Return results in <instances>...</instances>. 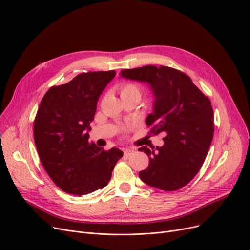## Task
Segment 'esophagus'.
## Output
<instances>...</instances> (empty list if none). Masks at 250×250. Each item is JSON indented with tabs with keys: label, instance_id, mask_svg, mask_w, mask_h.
<instances>
[{
	"label": "esophagus",
	"instance_id": "esophagus-1",
	"mask_svg": "<svg viewBox=\"0 0 250 250\" xmlns=\"http://www.w3.org/2000/svg\"><path fill=\"white\" fill-rule=\"evenodd\" d=\"M134 150H132V149H125L124 150V154H125V156L126 157V158H127V157H129L130 155H132V154H134Z\"/></svg>",
	"mask_w": 250,
	"mask_h": 250
}]
</instances>
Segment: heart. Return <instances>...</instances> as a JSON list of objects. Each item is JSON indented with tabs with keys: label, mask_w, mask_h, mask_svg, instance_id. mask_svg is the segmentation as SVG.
<instances>
[{
	"label": "heart",
	"mask_w": 250,
	"mask_h": 250,
	"mask_svg": "<svg viewBox=\"0 0 250 250\" xmlns=\"http://www.w3.org/2000/svg\"><path fill=\"white\" fill-rule=\"evenodd\" d=\"M121 94L122 95H141L140 87L134 83H125L121 86Z\"/></svg>",
	"instance_id": "obj_1"
}]
</instances>
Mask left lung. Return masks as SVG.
I'll return each mask as SVG.
<instances>
[{"label":"left lung","mask_w":250,"mask_h":250,"mask_svg":"<svg viewBox=\"0 0 250 250\" xmlns=\"http://www.w3.org/2000/svg\"><path fill=\"white\" fill-rule=\"evenodd\" d=\"M121 77L150 86L155 100L146 124L153 135L166 133L162 147L139 149L149 157L140 178L165 191L186 187L200 171L213 140L211 101L188 75L164 65L123 70Z\"/></svg>","instance_id":"8db88e82"}]
</instances>
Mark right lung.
I'll return each mask as SVG.
<instances>
[{
    "label": "right lung",
    "mask_w": 250,
    "mask_h": 250,
    "mask_svg": "<svg viewBox=\"0 0 250 250\" xmlns=\"http://www.w3.org/2000/svg\"><path fill=\"white\" fill-rule=\"evenodd\" d=\"M115 74L78 75L67 84L49 88L39 105L33 126L37 153L51 180L64 192L82 195L106 187L124 155L120 149L104 151L88 141L99 96Z\"/></svg>",
    "instance_id": "1"
}]
</instances>
